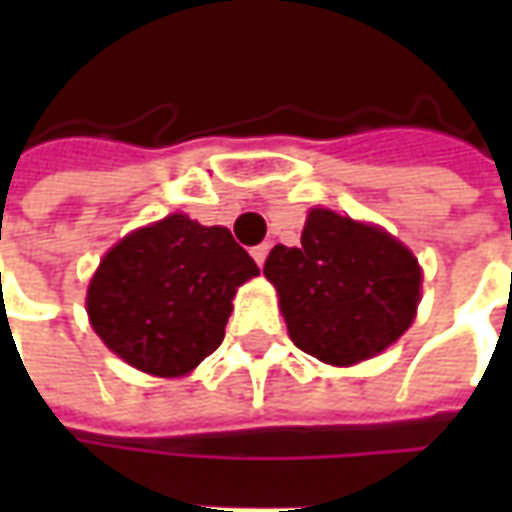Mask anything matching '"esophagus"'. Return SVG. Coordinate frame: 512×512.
Returning <instances> with one entry per match:
<instances>
[{
  "instance_id": "esophagus-1",
  "label": "esophagus",
  "mask_w": 512,
  "mask_h": 512,
  "mask_svg": "<svg viewBox=\"0 0 512 512\" xmlns=\"http://www.w3.org/2000/svg\"><path fill=\"white\" fill-rule=\"evenodd\" d=\"M268 249H271V246H268V244H260V246H255V249H252V257H255V263L260 268H263V263H266Z\"/></svg>"
}]
</instances>
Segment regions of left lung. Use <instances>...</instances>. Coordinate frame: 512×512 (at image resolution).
Segmentation results:
<instances>
[{"mask_svg": "<svg viewBox=\"0 0 512 512\" xmlns=\"http://www.w3.org/2000/svg\"><path fill=\"white\" fill-rule=\"evenodd\" d=\"M263 274L277 288L290 340L334 367L389 348L414 323L422 296L408 246L329 208H312L301 246H274Z\"/></svg>", "mask_w": 512, "mask_h": 512, "instance_id": "1", "label": "left lung"}]
</instances>
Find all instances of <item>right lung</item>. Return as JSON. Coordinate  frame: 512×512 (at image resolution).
<instances>
[{
  "mask_svg": "<svg viewBox=\"0 0 512 512\" xmlns=\"http://www.w3.org/2000/svg\"><path fill=\"white\" fill-rule=\"evenodd\" d=\"M257 274L227 227L172 213L106 252L87 288V315L123 362L180 378L222 345L235 290Z\"/></svg>",
  "mask_w": 512,
  "mask_h": 512,
  "instance_id": "1",
  "label": "right lung"
}]
</instances>
